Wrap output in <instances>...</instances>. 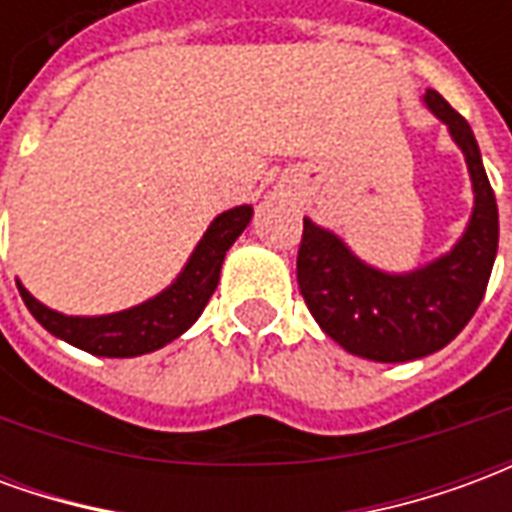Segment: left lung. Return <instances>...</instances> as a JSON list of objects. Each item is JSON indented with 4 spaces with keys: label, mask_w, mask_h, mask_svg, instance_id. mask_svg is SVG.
Returning <instances> with one entry per match:
<instances>
[{
    "label": "left lung",
    "mask_w": 512,
    "mask_h": 512,
    "mask_svg": "<svg viewBox=\"0 0 512 512\" xmlns=\"http://www.w3.org/2000/svg\"><path fill=\"white\" fill-rule=\"evenodd\" d=\"M422 104L447 126L472 180V216L450 252L395 274L304 219L296 260L301 296L334 343L370 362H414L452 343L483 301L499 246L496 197L472 128L436 90H425Z\"/></svg>",
    "instance_id": "left-lung-1"
}]
</instances>
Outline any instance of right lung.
<instances>
[{"instance_id":"add662e5","label":"right lung","mask_w":512,"mask_h":512,"mask_svg":"<svg viewBox=\"0 0 512 512\" xmlns=\"http://www.w3.org/2000/svg\"><path fill=\"white\" fill-rule=\"evenodd\" d=\"M252 213H255L252 205H235L230 211L219 213L202 233L178 277L153 299L128 310L109 312V315H65L35 299L16 279L18 293L27 310L35 315V321L57 340L71 343L73 348L109 359L153 354L172 340H178L183 332H189L200 318L219 285L224 255L235 244V238L244 233Z\"/></svg>"}]
</instances>
